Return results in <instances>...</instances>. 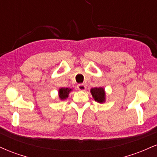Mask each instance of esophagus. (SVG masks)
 Here are the masks:
<instances>
[{
	"mask_svg": "<svg viewBox=\"0 0 157 157\" xmlns=\"http://www.w3.org/2000/svg\"><path fill=\"white\" fill-rule=\"evenodd\" d=\"M77 89L80 90V91H85V90H86V86H85L84 84L80 83V84L77 85Z\"/></svg>",
	"mask_w": 157,
	"mask_h": 157,
	"instance_id": "esophagus-1",
	"label": "esophagus"
}]
</instances>
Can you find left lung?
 <instances>
[{
  "label": "left lung",
  "instance_id": "1",
  "mask_svg": "<svg viewBox=\"0 0 157 157\" xmlns=\"http://www.w3.org/2000/svg\"><path fill=\"white\" fill-rule=\"evenodd\" d=\"M91 93L95 101L100 103L105 101V91L102 88H93L91 89Z\"/></svg>",
  "mask_w": 157,
  "mask_h": 157
}]
</instances>
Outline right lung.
<instances>
[{"label":"right lung","mask_w":157,"mask_h":157,"mask_svg":"<svg viewBox=\"0 0 157 157\" xmlns=\"http://www.w3.org/2000/svg\"><path fill=\"white\" fill-rule=\"evenodd\" d=\"M71 89H68V88H61L59 90V97L61 100H65L68 96V94L71 91Z\"/></svg>","instance_id":"1"}]
</instances>
